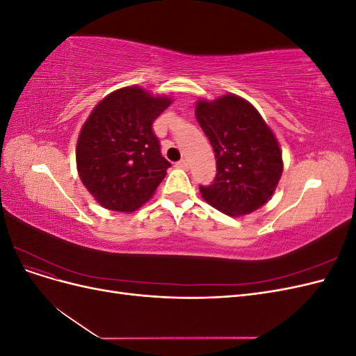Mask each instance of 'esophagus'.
Returning <instances> with one entry per match:
<instances>
[{
    "mask_svg": "<svg viewBox=\"0 0 356 356\" xmlns=\"http://www.w3.org/2000/svg\"><path fill=\"white\" fill-rule=\"evenodd\" d=\"M175 166H177V168H179V169H188V163H187L186 160H179V161H177Z\"/></svg>",
    "mask_w": 356,
    "mask_h": 356,
    "instance_id": "1",
    "label": "esophagus"
}]
</instances>
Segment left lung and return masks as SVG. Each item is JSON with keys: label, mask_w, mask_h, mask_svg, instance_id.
<instances>
[{"label": "left lung", "mask_w": 356, "mask_h": 356, "mask_svg": "<svg viewBox=\"0 0 356 356\" xmlns=\"http://www.w3.org/2000/svg\"><path fill=\"white\" fill-rule=\"evenodd\" d=\"M196 117L217 160V175L200 193L230 217L251 213L272 197L282 175V153L254 106L236 95L199 101Z\"/></svg>", "instance_id": "obj_1"}]
</instances>
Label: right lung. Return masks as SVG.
Segmentation results:
<instances>
[{"label":"right lung","instance_id":"right-lung-1","mask_svg":"<svg viewBox=\"0 0 356 356\" xmlns=\"http://www.w3.org/2000/svg\"><path fill=\"white\" fill-rule=\"evenodd\" d=\"M169 104L132 86L95 106L79 136L77 169L104 208L132 212L154 195L170 163L160 153L153 123Z\"/></svg>","mask_w":356,"mask_h":356}]
</instances>
